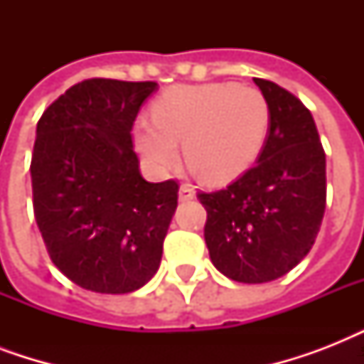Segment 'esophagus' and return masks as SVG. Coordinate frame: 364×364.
<instances>
[{
  "instance_id": "esophagus-1",
  "label": "esophagus",
  "mask_w": 364,
  "mask_h": 364,
  "mask_svg": "<svg viewBox=\"0 0 364 364\" xmlns=\"http://www.w3.org/2000/svg\"><path fill=\"white\" fill-rule=\"evenodd\" d=\"M194 198V191L191 187H179V202H188Z\"/></svg>"
}]
</instances>
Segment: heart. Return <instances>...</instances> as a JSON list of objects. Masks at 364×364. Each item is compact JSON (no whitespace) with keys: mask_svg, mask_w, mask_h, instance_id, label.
Returning a JSON list of instances; mask_svg holds the SVG:
<instances>
[{"mask_svg":"<svg viewBox=\"0 0 364 364\" xmlns=\"http://www.w3.org/2000/svg\"><path fill=\"white\" fill-rule=\"evenodd\" d=\"M270 126L260 90L234 82L185 85L153 104V119H137L134 139L143 160L166 173L183 156L208 183H227L253 164Z\"/></svg>","mask_w":364,"mask_h":364,"instance_id":"b5f03b06","label":"heart"}]
</instances>
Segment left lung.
<instances>
[{
    "instance_id": "left-lung-1",
    "label": "left lung",
    "mask_w": 364,
    "mask_h": 364,
    "mask_svg": "<svg viewBox=\"0 0 364 364\" xmlns=\"http://www.w3.org/2000/svg\"><path fill=\"white\" fill-rule=\"evenodd\" d=\"M253 81L270 107L257 164L227 188L198 194L211 262L240 283L293 270L316 242L327 200L325 151L311 113L276 82Z\"/></svg>"
}]
</instances>
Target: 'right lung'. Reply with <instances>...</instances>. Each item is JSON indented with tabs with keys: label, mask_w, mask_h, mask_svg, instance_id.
Instances as JSON below:
<instances>
[{
	"label": "right lung",
	"mask_w": 364,
	"mask_h": 364,
	"mask_svg": "<svg viewBox=\"0 0 364 364\" xmlns=\"http://www.w3.org/2000/svg\"><path fill=\"white\" fill-rule=\"evenodd\" d=\"M156 88L88 79L37 122L30 168L37 227L56 268L94 293L137 291L160 266L179 187L143 179L130 134Z\"/></svg>",
	"instance_id": "add662e5"
}]
</instances>
